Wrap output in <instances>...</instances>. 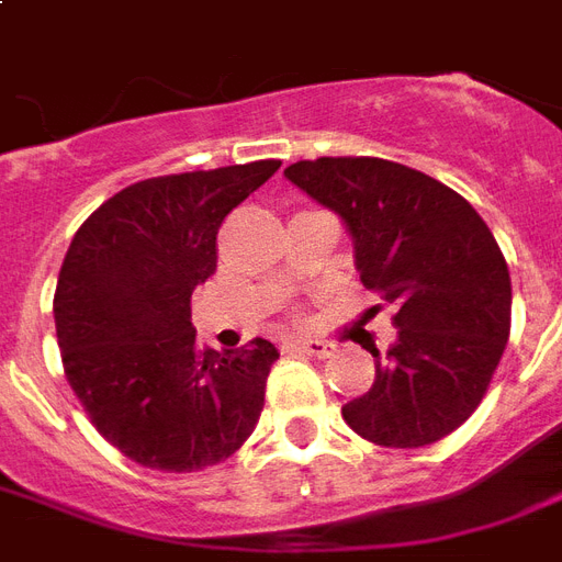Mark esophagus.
Listing matches in <instances>:
<instances>
[{
    "mask_svg": "<svg viewBox=\"0 0 562 562\" xmlns=\"http://www.w3.org/2000/svg\"><path fill=\"white\" fill-rule=\"evenodd\" d=\"M291 347H294V350H300V352H306V356H315V359H326V356H333V344L329 341H312V338H308V341H294L291 344Z\"/></svg>",
    "mask_w": 562,
    "mask_h": 562,
    "instance_id": "1",
    "label": "esophagus"
}]
</instances>
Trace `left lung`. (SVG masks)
I'll list each match as a JSON object with an SVG mask.
<instances>
[{
    "label": "left lung",
    "mask_w": 562,
    "mask_h": 562,
    "mask_svg": "<svg viewBox=\"0 0 562 562\" xmlns=\"http://www.w3.org/2000/svg\"><path fill=\"white\" fill-rule=\"evenodd\" d=\"M285 178L344 221L361 282L393 306L396 341L341 408L375 446L417 449L479 408L510 335V273L481 215L440 180L379 157L300 160Z\"/></svg>",
    "instance_id": "left-lung-1"
}]
</instances>
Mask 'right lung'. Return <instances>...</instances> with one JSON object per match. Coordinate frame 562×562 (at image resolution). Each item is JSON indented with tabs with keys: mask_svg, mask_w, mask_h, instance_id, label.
<instances>
[{
	"mask_svg": "<svg viewBox=\"0 0 562 562\" xmlns=\"http://www.w3.org/2000/svg\"><path fill=\"white\" fill-rule=\"evenodd\" d=\"M280 160L166 175L122 189L75 233L55 291L66 379L99 435L148 470L198 472L254 435L280 352L194 344L192 291L221 221Z\"/></svg>",
	"mask_w": 562,
	"mask_h": 562,
	"instance_id": "add662e5",
	"label": "right lung"
}]
</instances>
